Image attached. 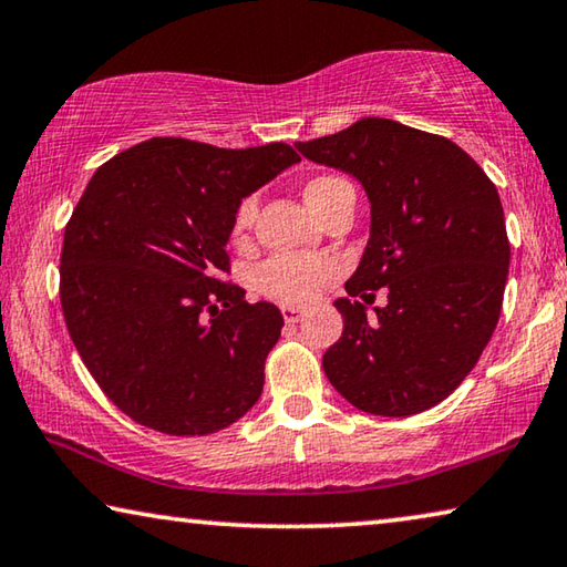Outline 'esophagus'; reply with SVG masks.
<instances>
[{
    "mask_svg": "<svg viewBox=\"0 0 567 567\" xmlns=\"http://www.w3.org/2000/svg\"><path fill=\"white\" fill-rule=\"evenodd\" d=\"M282 318L285 322H300L305 318V310L295 308V305H282Z\"/></svg>",
    "mask_w": 567,
    "mask_h": 567,
    "instance_id": "obj_1",
    "label": "esophagus"
}]
</instances>
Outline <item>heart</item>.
<instances>
[{
  "label": "heart",
  "instance_id": "heart-1",
  "mask_svg": "<svg viewBox=\"0 0 567 567\" xmlns=\"http://www.w3.org/2000/svg\"><path fill=\"white\" fill-rule=\"evenodd\" d=\"M346 184L343 178L336 176H320L312 178V182L305 186V202H308L310 212L320 209V204L326 202V196L332 188ZM257 214V202L245 199L239 204L235 214V237H245L251 221H255ZM338 267L328 257L318 255H277L257 269L255 275V287L259 295L265 298H272L282 305H308L318 298V295L326 290L332 282Z\"/></svg>",
  "mask_w": 567,
  "mask_h": 567
}]
</instances>
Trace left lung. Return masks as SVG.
<instances>
[{
    "instance_id": "left-lung-1",
    "label": "left lung",
    "mask_w": 567,
    "mask_h": 567,
    "mask_svg": "<svg viewBox=\"0 0 567 567\" xmlns=\"http://www.w3.org/2000/svg\"><path fill=\"white\" fill-rule=\"evenodd\" d=\"M295 148L358 178L371 204L348 298L332 302L343 336L322 355L328 381L373 416L436 406L477 365L499 320L509 241L497 188L456 143L389 118ZM381 286L390 302L368 311L367 290Z\"/></svg>"
}]
</instances>
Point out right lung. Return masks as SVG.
Returning <instances> with one entry per match:
<instances>
[{
    "label": "right lung",
    "mask_w": 567,
    "mask_h": 567,
    "mask_svg": "<svg viewBox=\"0 0 567 567\" xmlns=\"http://www.w3.org/2000/svg\"><path fill=\"white\" fill-rule=\"evenodd\" d=\"M287 143L151 138L95 171L65 227L60 302L103 393L136 424L204 436L265 385L282 312L224 282L239 204L295 166Z\"/></svg>",
    "instance_id": "obj_1"
}]
</instances>
